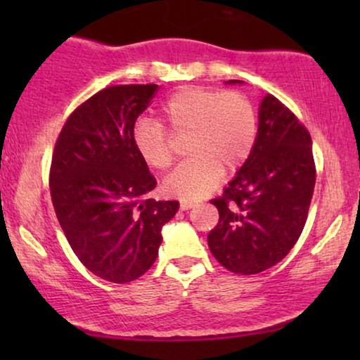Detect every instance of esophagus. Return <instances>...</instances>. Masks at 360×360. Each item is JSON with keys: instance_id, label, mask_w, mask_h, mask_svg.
Masks as SVG:
<instances>
[{"instance_id": "obj_1", "label": "esophagus", "mask_w": 360, "mask_h": 360, "mask_svg": "<svg viewBox=\"0 0 360 360\" xmlns=\"http://www.w3.org/2000/svg\"><path fill=\"white\" fill-rule=\"evenodd\" d=\"M193 206H196V201H191V200H181L180 201V208L184 211L193 208Z\"/></svg>"}]
</instances>
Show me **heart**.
<instances>
[{
    "mask_svg": "<svg viewBox=\"0 0 360 360\" xmlns=\"http://www.w3.org/2000/svg\"><path fill=\"white\" fill-rule=\"evenodd\" d=\"M160 120L174 134H186L190 157L167 176L165 190L195 200L213 188L221 170L236 172L248 160L257 137L252 101L240 91L184 86L160 108ZM134 146L146 165L167 170L175 152L165 127L142 120L134 127Z\"/></svg>",
    "mask_w": 360,
    "mask_h": 360,
    "instance_id": "heart-1",
    "label": "heart"
}]
</instances>
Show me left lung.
Returning <instances> with one entry per match:
<instances>
[{
  "mask_svg": "<svg viewBox=\"0 0 360 360\" xmlns=\"http://www.w3.org/2000/svg\"><path fill=\"white\" fill-rule=\"evenodd\" d=\"M314 181L311 136L282 101L267 95L252 152L223 195L211 200L219 211L208 234L214 259L240 275L278 264L304 228Z\"/></svg>",
  "mask_w": 360,
  "mask_h": 360,
  "instance_id": "left-lung-1",
  "label": "left lung"
}]
</instances>
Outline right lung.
Masks as SVG:
<instances>
[{
  "instance_id": "1",
  "label": "right lung",
  "mask_w": 360,
  "mask_h": 360,
  "mask_svg": "<svg viewBox=\"0 0 360 360\" xmlns=\"http://www.w3.org/2000/svg\"><path fill=\"white\" fill-rule=\"evenodd\" d=\"M159 90L115 85L68 116L52 154L53 210L78 260L112 283L139 278L155 262L162 226L179 201H155L157 180L137 154L134 124Z\"/></svg>"
}]
</instances>
